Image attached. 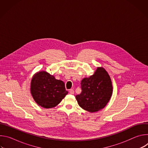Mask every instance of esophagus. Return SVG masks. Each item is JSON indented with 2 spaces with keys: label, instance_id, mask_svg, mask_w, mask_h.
<instances>
[{
  "label": "esophagus",
  "instance_id": "obj_1",
  "mask_svg": "<svg viewBox=\"0 0 148 148\" xmlns=\"http://www.w3.org/2000/svg\"><path fill=\"white\" fill-rule=\"evenodd\" d=\"M69 92H70V93L71 94H74V91L73 89H70V90H69Z\"/></svg>",
  "mask_w": 148,
  "mask_h": 148
}]
</instances>
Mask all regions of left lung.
Wrapping results in <instances>:
<instances>
[{"label": "left lung", "mask_w": 148, "mask_h": 148, "mask_svg": "<svg viewBox=\"0 0 148 148\" xmlns=\"http://www.w3.org/2000/svg\"><path fill=\"white\" fill-rule=\"evenodd\" d=\"M81 92L75 98L79 107L90 112L103 109L112 94L111 78L103 68L98 67L94 74L81 82Z\"/></svg>", "instance_id": "obj_1"}]
</instances>
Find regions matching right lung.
Segmentation results:
<instances>
[{"instance_id": "obj_1", "label": "right lung", "mask_w": 148, "mask_h": 148, "mask_svg": "<svg viewBox=\"0 0 148 148\" xmlns=\"http://www.w3.org/2000/svg\"><path fill=\"white\" fill-rule=\"evenodd\" d=\"M30 92L35 102L45 108L55 107L68 94L64 82L45 71L33 75Z\"/></svg>"}]
</instances>
